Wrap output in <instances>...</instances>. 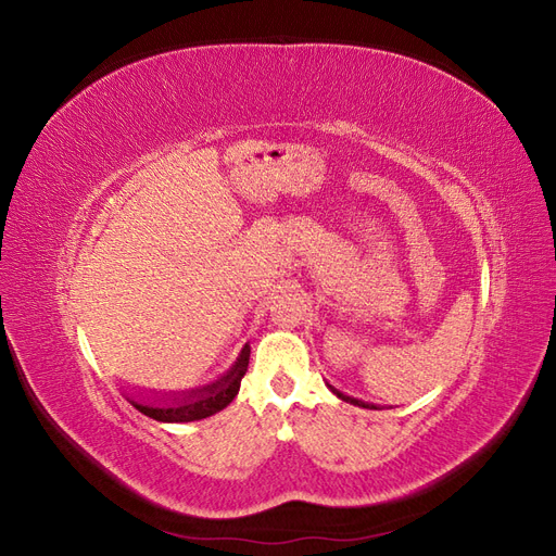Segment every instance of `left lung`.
Masks as SVG:
<instances>
[{
    "instance_id": "left-lung-1",
    "label": "left lung",
    "mask_w": 556,
    "mask_h": 556,
    "mask_svg": "<svg viewBox=\"0 0 556 556\" xmlns=\"http://www.w3.org/2000/svg\"><path fill=\"white\" fill-rule=\"evenodd\" d=\"M329 390L336 394V396H339V399H343V401H348V403H352V406H362V408H376L374 406V403H366V401H359V399H352V396H348V394H343V392H339V390H336V387H331L329 384Z\"/></svg>"
}]
</instances>
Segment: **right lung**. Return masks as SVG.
<instances>
[{
	"label": "right lung",
	"instance_id": "obj_1",
	"mask_svg": "<svg viewBox=\"0 0 556 556\" xmlns=\"http://www.w3.org/2000/svg\"><path fill=\"white\" fill-rule=\"evenodd\" d=\"M248 359H250V345H243L239 359L223 376L206 387H199V390H190L174 396H162V399H137L127 396L134 408L139 413L157 419V422H194V419H204L215 413H220L239 394L241 378L248 371Z\"/></svg>",
	"mask_w": 556,
	"mask_h": 556
}]
</instances>
